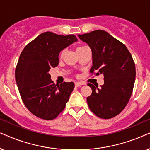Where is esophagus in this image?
<instances>
[{"instance_id": "obj_1", "label": "esophagus", "mask_w": 150, "mask_h": 150, "mask_svg": "<svg viewBox=\"0 0 150 150\" xmlns=\"http://www.w3.org/2000/svg\"><path fill=\"white\" fill-rule=\"evenodd\" d=\"M75 85L76 87H79V86H82L83 83L81 82H75Z\"/></svg>"}]
</instances>
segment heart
<instances>
[{
	"instance_id": "obj_1",
	"label": "heart",
	"mask_w": 150,
	"mask_h": 150,
	"mask_svg": "<svg viewBox=\"0 0 150 150\" xmlns=\"http://www.w3.org/2000/svg\"><path fill=\"white\" fill-rule=\"evenodd\" d=\"M83 47H84V46H83V47H78V48H77V50H79V49H82ZM64 51H62L61 53H60V56H62V55H64Z\"/></svg>"
}]
</instances>
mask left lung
<instances>
[{
  "mask_svg": "<svg viewBox=\"0 0 150 150\" xmlns=\"http://www.w3.org/2000/svg\"><path fill=\"white\" fill-rule=\"evenodd\" d=\"M92 51L93 67L104 77V83H88L92 94L87 103L93 112L102 119H111L119 115L128 103L135 81L136 69L132 57L122 42L103 30L78 35Z\"/></svg>",
  "mask_w": 150,
  "mask_h": 150,
  "instance_id": "1",
  "label": "left lung"
}]
</instances>
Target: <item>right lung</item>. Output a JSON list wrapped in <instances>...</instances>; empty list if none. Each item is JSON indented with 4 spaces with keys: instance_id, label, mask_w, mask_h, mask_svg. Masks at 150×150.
Listing matches in <instances>:
<instances>
[{
    "instance_id": "add662e5",
    "label": "right lung",
    "mask_w": 150,
    "mask_h": 150,
    "mask_svg": "<svg viewBox=\"0 0 150 150\" xmlns=\"http://www.w3.org/2000/svg\"><path fill=\"white\" fill-rule=\"evenodd\" d=\"M75 35L41 33L24 48L15 71L16 81L27 108L45 120L56 118L73 91V82L55 85L49 71L59 63V54L77 42Z\"/></svg>"
}]
</instances>
